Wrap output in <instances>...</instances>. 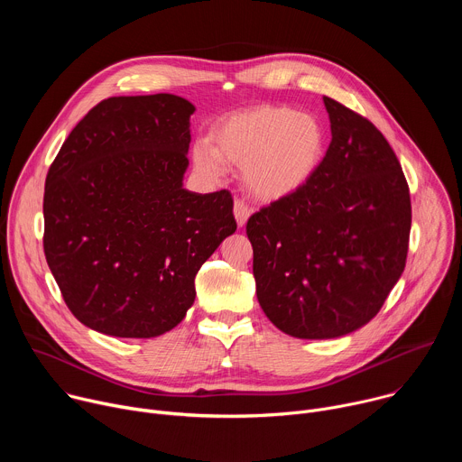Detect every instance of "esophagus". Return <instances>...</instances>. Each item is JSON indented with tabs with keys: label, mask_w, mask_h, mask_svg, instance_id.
I'll return each instance as SVG.
<instances>
[{
	"label": "esophagus",
	"mask_w": 462,
	"mask_h": 462,
	"mask_svg": "<svg viewBox=\"0 0 462 462\" xmlns=\"http://www.w3.org/2000/svg\"><path fill=\"white\" fill-rule=\"evenodd\" d=\"M250 214H252V208H250L245 201L236 199V203H234V216H236V221H237L239 226H245V225H246Z\"/></svg>",
	"instance_id": "1"
}]
</instances>
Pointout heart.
<instances>
[{
	"instance_id": "obj_1",
	"label": "heart",
	"mask_w": 462,
	"mask_h": 462,
	"mask_svg": "<svg viewBox=\"0 0 462 462\" xmlns=\"http://www.w3.org/2000/svg\"><path fill=\"white\" fill-rule=\"evenodd\" d=\"M325 155V131L312 115L285 106H263L228 116L212 135V150L193 152L195 168L208 177L221 162L243 168L248 189L261 199H282L303 188Z\"/></svg>"
}]
</instances>
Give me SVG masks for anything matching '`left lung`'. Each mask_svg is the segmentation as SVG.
I'll list each match as a JSON object with an SVG mask.
<instances>
[{"mask_svg": "<svg viewBox=\"0 0 462 462\" xmlns=\"http://www.w3.org/2000/svg\"><path fill=\"white\" fill-rule=\"evenodd\" d=\"M331 144L298 191L250 216L257 301L294 338L349 335L404 273L411 230L402 166L373 122L323 97Z\"/></svg>", "mask_w": 462, "mask_h": 462, "instance_id": "obj_1", "label": "left lung"}]
</instances>
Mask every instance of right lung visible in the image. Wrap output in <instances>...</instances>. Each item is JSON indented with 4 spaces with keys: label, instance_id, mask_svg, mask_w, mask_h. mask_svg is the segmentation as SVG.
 I'll return each instance as SVG.
<instances>
[{
    "label": "right lung",
    "instance_id": "right-lung-1",
    "mask_svg": "<svg viewBox=\"0 0 462 462\" xmlns=\"http://www.w3.org/2000/svg\"><path fill=\"white\" fill-rule=\"evenodd\" d=\"M186 98L97 104L61 144L43 193V252L65 305L102 335L153 338L182 321L195 276L237 228L228 189L182 188Z\"/></svg>",
    "mask_w": 462,
    "mask_h": 462
}]
</instances>
